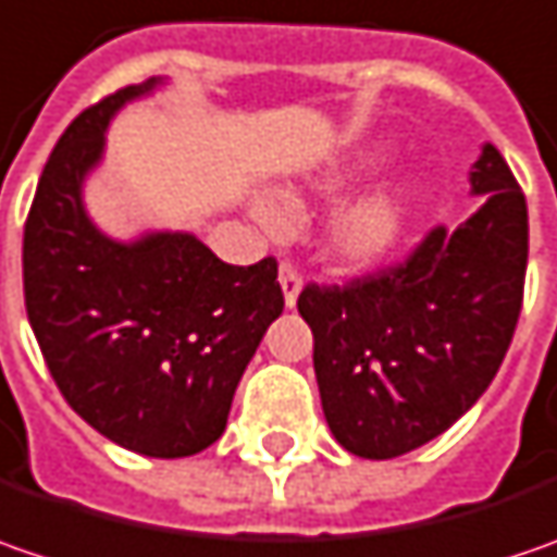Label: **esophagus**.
Returning <instances> with one entry per match:
<instances>
[{
  "label": "esophagus",
  "instance_id": "esophagus-1",
  "mask_svg": "<svg viewBox=\"0 0 557 557\" xmlns=\"http://www.w3.org/2000/svg\"><path fill=\"white\" fill-rule=\"evenodd\" d=\"M280 286H283V299L293 308L299 293H302V274L293 261H280Z\"/></svg>",
  "mask_w": 557,
  "mask_h": 557
}]
</instances>
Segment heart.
<instances>
[{
  "label": "heart",
  "mask_w": 557,
  "mask_h": 557,
  "mask_svg": "<svg viewBox=\"0 0 557 557\" xmlns=\"http://www.w3.org/2000/svg\"><path fill=\"white\" fill-rule=\"evenodd\" d=\"M289 202L296 206V199H289ZM255 211L268 231H280L286 224V214L271 199H261ZM401 227H405V206L399 196L376 193V196H368L346 211H339L330 227V239H333V249L349 261H374L393 249Z\"/></svg>",
  "instance_id": "b5f03b06"
}]
</instances>
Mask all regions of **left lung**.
<instances>
[{"mask_svg": "<svg viewBox=\"0 0 557 557\" xmlns=\"http://www.w3.org/2000/svg\"><path fill=\"white\" fill-rule=\"evenodd\" d=\"M483 206L423 233L405 261L308 283L299 314L336 443L386 461L446 433L493 383L523 305L527 199L496 146L471 171Z\"/></svg>", "mask_w": 557, "mask_h": 557, "instance_id": "left-lung-1", "label": "left lung"}]
</instances>
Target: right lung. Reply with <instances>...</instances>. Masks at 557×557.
<instances>
[{"label": "right lung", "instance_id": "1", "mask_svg": "<svg viewBox=\"0 0 557 557\" xmlns=\"http://www.w3.org/2000/svg\"><path fill=\"white\" fill-rule=\"evenodd\" d=\"M156 81L84 109L42 168L24 224V305L64 401L111 443L186 458L227 426L236 383L283 311L277 258L227 264L189 233L111 243L81 206L111 114Z\"/></svg>", "mask_w": 557, "mask_h": 557}]
</instances>
